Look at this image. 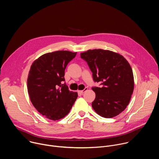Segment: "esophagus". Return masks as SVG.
<instances>
[{"label": "esophagus", "mask_w": 159, "mask_h": 159, "mask_svg": "<svg viewBox=\"0 0 159 159\" xmlns=\"http://www.w3.org/2000/svg\"><path fill=\"white\" fill-rule=\"evenodd\" d=\"M87 87H85L84 88V90H78L77 91V93H78V94H83L84 92H85L86 90H87Z\"/></svg>", "instance_id": "obj_1"}]
</instances>
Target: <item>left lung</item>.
Instances as JSON below:
<instances>
[{"label": "left lung", "instance_id": "8db88e82", "mask_svg": "<svg viewBox=\"0 0 159 159\" xmlns=\"http://www.w3.org/2000/svg\"><path fill=\"white\" fill-rule=\"evenodd\" d=\"M93 72V87L96 98L93 108L106 118L115 117L128 105L134 89L133 71L128 61L121 55L102 49L89 50L80 53Z\"/></svg>", "mask_w": 159, "mask_h": 159}]
</instances>
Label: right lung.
Listing matches in <instances>:
<instances>
[{
    "mask_svg": "<svg viewBox=\"0 0 159 159\" xmlns=\"http://www.w3.org/2000/svg\"><path fill=\"white\" fill-rule=\"evenodd\" d=\"M77 53L57 51L44 54L32 64L28 90L34 107L43 116L58 120L69 113L78 97L65 81V70Z\"/></svg>",
    "mask_w": 159,
    "mask_h": 159,
    "instance_id": "add662e5",
    "label": "right lung"
}]
</instances>
